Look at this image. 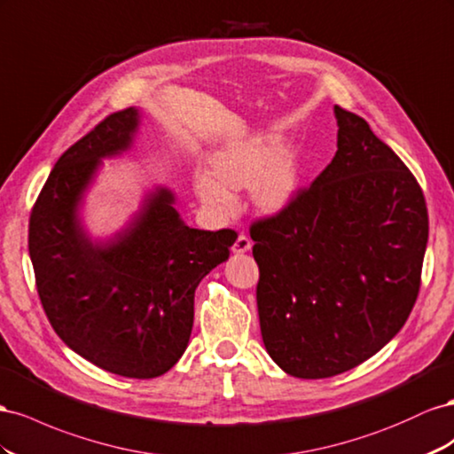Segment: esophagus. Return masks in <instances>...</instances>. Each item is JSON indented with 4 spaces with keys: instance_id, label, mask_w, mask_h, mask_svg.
I'll return each mask as SVG.
<instances>
[{
    "instance_id": "1",
    "label": "esophagus",
    "mask_w": 454,
    "mask_h": 454,
    "mask_svg": "<svg viewBox=\"0 0 454 454\" xmlns=\"http://www.w3.org/2000/svg\"><path fill=\"white\" fill-rule=\"evenodd\" d=\"M251 245H253V241L249 239V236L239 234L238 239L234 241V245H231V251H234V253H247L251 249Z\"/></svg>"
}]
</instances>
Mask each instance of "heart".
<instances>
[{
	"label": "heart",
	"mask_w": 454,
	"mask_h": 454,
	"mask_svg": "<svg viewBox=\"0 0 454 454\" xmlns=\"http://www.w3.org/2000/svg\"><path fill=\"white\" fill-rule=\"evenodd\" d=\"M253 186L261 209L274 213L291 201L301 184V163L296 153H279L276 138H251L216 152L209 161V176L196 180L198 196L220 215L234 207L230 192Z\"/></svg>",
	"instance_id": "obj_1"
}]
</instances>
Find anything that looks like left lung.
Listing matches in <instances>:
<instances>
[{"instance_id":"8db88e82","label":"left lung","mask_w":454,"mask_h":454,"mask_svg":"<svg viewBox=\"0 0 454 454\" xmlns=\"http://www.w3.org/2000/svg\"><path fill=\"white\" fill-rule=\"evenodd\" d=\"M333 161L249 228L270 357L296 379L364 364L405 325L420 291L428 209L417 178L359 115L334 106Z\"/></svg>"}]
</instances>
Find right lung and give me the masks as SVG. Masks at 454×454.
Returning a JSON list of instances; mask_svg holds the SVG:
<instances>
[{
	"instance_id": "add662e5",
	"label": "right lung",
	"mask_w": 454,
	"mask_h": 454,
	"mask_svg": "<svg viewBox=\"0 0 454 454\" xmlns=\"http://www.w3.org/2000/svg\"><path fill=\"white\" fill-rule=\"evenodd\" d=\"M137 125L135 108L114 112L60 155L32 207L28 249L37 294L64 344L108 372L155 379L184 354L193 294L238 234L186 226L173 193L160 188L112 243L87 239L77 203L100 158L131 146Z\"/></svg>"
}]
</instances>
